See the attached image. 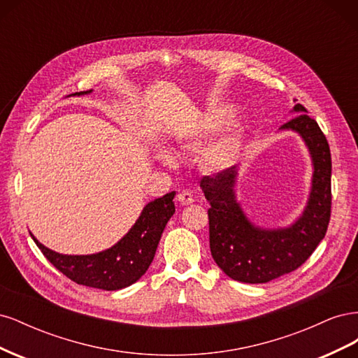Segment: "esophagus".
Masks as SVG:
<instances>
[{"mask_svg": "<svg viewBox=\"0 0 358 358\" xmlns=\"http://www.w3.org/2000/svg\"><path fill=\"white\" fill-rule=\"evenodd\" d=\"M178 201H179L180 204H183V206H188V204L194 203L192 192H189V191H180V192L178 194Z\"/></svg>", "mask_w": 358, "mask_h": 358, "instance_id": "34e87169", "label": "esophagus"}]
</instances>
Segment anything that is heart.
I'll list each match as a JSON object with an SVG mask.
<instances>
[{
  "mask_svg": "<svg viewBox=\"0 0 358 358\" xmlns=\"http://www.w3.org/2000/svg\"><path fill=\"white\" fill-rule=\"evenodd\" d=\"M231 115L230 106H220L206 112L200 121L194 127L189 134V140L194 143H201L206 138L213 136L218 129L224 127L227 119ZM245 142V122L234 121L229 127H225L222 131L212 138L210 142L203 148L201 159L203 164L210 170H225L236 164L239 159ZM158 157L166 164H171L175 161L169 149H159Z\"/></svg>",
  "mask_w": 358,
  "mask_h": 358,
  "instance_id": "1",
  "label": "heart"
}]
</instances>
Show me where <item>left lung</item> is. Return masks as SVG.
Listing matches in <instances>:
<instances>
[{
    "label": "left lung",
    "mask_w": 358,
    "mask_h": 358,
    "mask_svg": "<svg viewBox=\"0 0 358 358\" xmlns=\"http://www.w3.org/2000/svg\"><path fill=\"white\" fill-rule=\"evenodd\" d=\"M296 101V100H294ZM280 131H292L305 143L312 178L306 206L285 227L258 225L246 215L236 196L239 169L230 167L215 176H204L200 187L210 203L209 242L215 263L239 282L266 284L299 268L324 239L331 208V157L326 136L301 104Z\"/></svg>",
    "instance_id": "8db88e82"
}]
</instances>
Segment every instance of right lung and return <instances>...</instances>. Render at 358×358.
Segmentation results:
<instances>
[{"mask_svg":"<svg viewBox=\"0 0 358 358\" xmlns=\"http://www.w3.org/2000/svg\"><path fill=\"white\" fill-rule=\"evenodd\" d=\"M91 92L92 90L67 96H82ZM175 196L176 192L171 191L149 201L121 241L95 254H59L40 243L31 231L29 234L43 255L76 284L106 291L122 289L137 282L152 263L161 234L175 213Z\"/></svg>","mask_w":358,"mask_h":358,"instance_id":"right-lung-1","label":"right lung"}]
</instances>
